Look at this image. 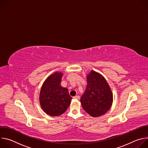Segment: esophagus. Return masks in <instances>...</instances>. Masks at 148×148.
<instances>
[{
    "label": "esophagus",
    "mask_w": 148,
    "mask_h": 148,
    "mask_svg": "<svg viewBox=\"0 0 148 148\" xmlns=\"http://www.w3.org/2000/svg\"><path fill=\"white\" fill-rule=\"evenodd\" d=\"M74 99H79V95H76L75 97H74Z\"/></svg>",
    "instance_id": "1"
}]
</instances>
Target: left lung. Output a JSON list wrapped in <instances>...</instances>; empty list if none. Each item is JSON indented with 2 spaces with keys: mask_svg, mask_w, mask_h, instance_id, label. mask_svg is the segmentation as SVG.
I'll list each match as a JSON object with an SVG mask.
<instances>
[{
  "mask_svg": "<svg viewBox=\"0 0 148 148\" xmlns=\"http://www.w3.org/2000/svg\"><path fill=\"white\" fill-rule=\"evenodd\" d=\"M87 86L80 101L83 109L92 117L106 113L111 107L113 95L105 78L92 70L87 76Z\"/></svg>",
  "mask_w": 148,
  "mask_h": 148,
  "instance_id": "left-lung-1",
  "label": "left lung"
}]
</instances>
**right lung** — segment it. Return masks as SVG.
<instances>
[{
    "label": "right lung",
    "instance_id": "add662e5",
    "mask_svg": "<svg viewBox=\"0 0 148 148\" xmlns=\"http://www.w3.org/2000/svg\"><path fill=\"white\" fill-rule=\"evenodd\" d=\"M62 76L60 72L51 74L46 79L40 90L39 99L41 108L50 116L62 114L72 99L68 89L61 86Z\"/></svg>",
    "mask_w": 148,
    "mask_h": 148
}]
</instances>
